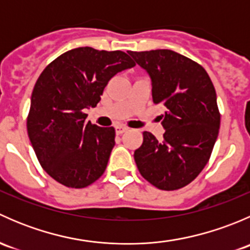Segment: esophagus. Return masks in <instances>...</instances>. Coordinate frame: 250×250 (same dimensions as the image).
Masks as SVG:
<instances>
[{
	"label": "esophagus",
	"instance_id": "34e87169",
	"mask_svg": "<svg viewBox=\"0 0 250 250\" xmlns=\"http://www.w3.org/2000/svg\"><path fill=\"white\" fill-rule=\"evenodd\" d=\"M127 130H128V128L125 127V125H117V127H116V134L121 135V134H123L125 132H127Z\"/></svg>",
	"mask_w": 250,
	"mask_h": 250
}]
</instances>
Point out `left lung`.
Returning <instances> with one entry per match:
<instances>
[{"label": "left lung", "instance_id": "obj_1", "mask_svg": "<svg viewBox=\"0 0 250 250\" xmlns=\"http://www.w3.org/2000/svg\"><path fill=\"white\" fill-rule=\"evenodd\" d=\"M128 53L150 75L153 103L167 107L163 139L144 132L135 163L151 185L178 190L195 180L210 158L220 127L215 88L203 66L173 50Z\"/></svg>", "mask_w": 250, "mask_h": 250}]
</instances>
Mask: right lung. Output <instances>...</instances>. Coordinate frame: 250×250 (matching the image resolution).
<instances>
[{"instance_id": "1", "label": "right lung", "mask_w": 250, "mask_h": 250, "mask_svg": "<svg viewBox=\"0 0 250 250\" xmlns=\"http://www.w3.org/2000/svg\"><path fill=\"white\" fill-rule=\"evenodd\" d=\"M135 65L122 50L80 47L48 64L35 84L26 127L36 157L62 185L83 188L106 169L115 128L87 122L109 81Z\"/></svg>"}]
</instances>
